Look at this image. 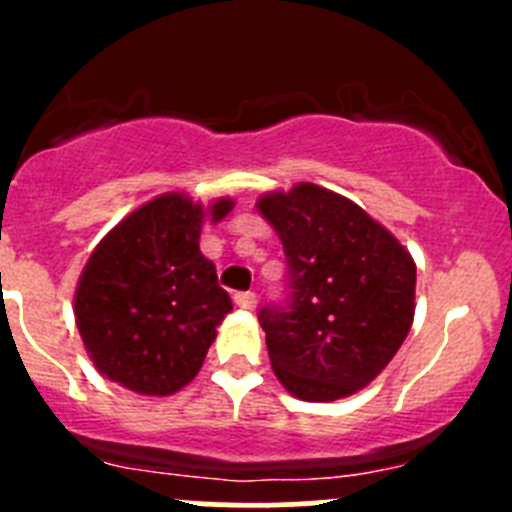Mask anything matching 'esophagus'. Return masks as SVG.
<instances>
[{"label": "esophagus", "mask_w": 512, "mask_h": 512, "mask_svg": "<svg viewBox=\"0 0 512 512\" xmlns=\"http://www.w3.org/2000/svg\"><path fill=\"white\" fill-rule=\"evenodd\" d=\"M235 304L240 309H255L257 307V294L255 292H237Z\"/></svg>", "instance_id": "esophagus-1"}]
</instances>
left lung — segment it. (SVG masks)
I'll use <instances>...</instances> for the list:
<instances>
[{"instance_id":"8db88e82","label":"left lung","mask_w":512,"mask_h":512,"mask_svg":"<svg viewBox=\"0 0 512 512\" xmlns=\"http://www.w3.org/2000/svg\"><path fill=\"white\" fill-rule=\"evenodd\" d=\"M257 210L280 235L289 275L285 307L260 309L275 376L302 401L356 394L414 324V257L359 205L314 183L262 195Z\"/></svg>"}]
</instances>
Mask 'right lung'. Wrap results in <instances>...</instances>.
Wrapping results in <instances>:
<instances>
[{
    "instance_id": "right-lung-1",
    "label": "right lung",
    "mask_w": 512,
    "mask_h": 512,
    "mask_svg": "<svg viewBox=\"0 0 512 512\" xmlns=\"http://www.w3.org/2000/svg\"><path fill=\"white\" fill-rule=\"evenodd\" d=\"M230 198L203 208L165 193L133 210L91 252L74 297L76 327L96 369L123 389L170 396L195 379L232 309L200 252L205 220L220 223Z\"/></svg>"
}]
</instances>
